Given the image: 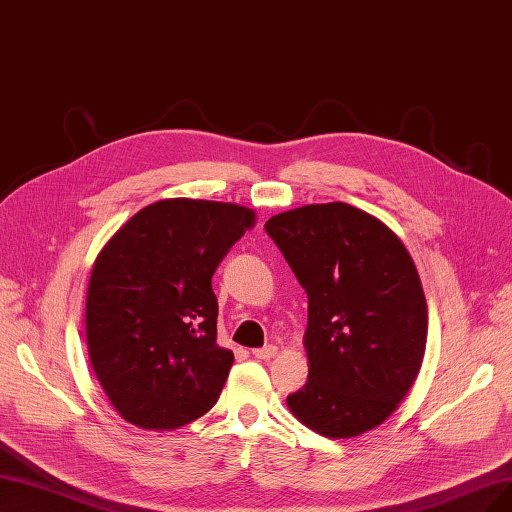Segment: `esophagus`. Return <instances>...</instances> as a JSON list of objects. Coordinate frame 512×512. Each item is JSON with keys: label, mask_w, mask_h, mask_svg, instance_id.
Listing matches in <instances>:
<instances>
[{"label": "esophagus", "mask_w": 512, "mask_h": 512, "mask_svg": "<svg viewBox=\"0 0 512 512\" xmlns=\"http://www.w3.org/2000/svg\"><path fill=\"white\" fill-rule=\"evenodd\" d=\"M252 355L256 359H273L277 355V346L275 344H269V346H262V349H254Z\"/></svg>", "instance_id": "esophagus-1"}]
</instances>
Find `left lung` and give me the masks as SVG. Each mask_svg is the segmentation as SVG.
I'll return each instance as SVG.
<instances>
[{"instance_id":"obj_1","label":"left lung","mask_w":512,"mask_h":512,"mask_svg":"<svg viewBox=\"0 0 512 512\" xmlns=\"http://www.w3.org/2000/svg\"><path fill=\"white\" fill-rule=\"evenodd\" d=\"M264 231L309 298V380L288 407L330 439L376 428L424 357L428 309L410 252L378 218L340 201L277 214Z\"/></svg>"}]
</instances>
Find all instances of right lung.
<instances>
[{"label":"right lung","mask_w":512,"mask_h":512,"mask_svg":"<svg viewBox=\"0 0 512 512\" xmlns=\"http://www.w3.org/2000/svg\"><path fill=\"white\" fill-rule=\"evenodd\" d=\"M254 224L235 203L161 199L98 254L86 300L88 353L128 422L166 431L206 414L233 353L216 344L212 275Z\"/></svg>","instance_id":"obj_1"}]
</instances>
